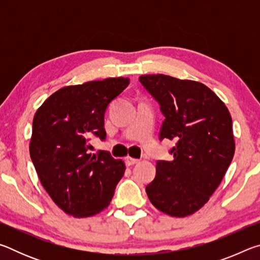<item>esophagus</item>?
I'll return each instance as SVG.
<instances>
[{
    "label": "esophagus",
    "instance_id": "obj_1",
    "mask_svg": "<svg viewBox=\"0 0 260 260\" xmlns=\"http://www.w3.org/2000/svg\"><path fill=\"white\" fill-rule=\"evenodd\" d=\"M140 161V159H136V158H132V157H126V164L131 166V165H134V164H138Z\"/></svg>",
    "mask_w": 260,
    "mask_h": 260
}]
</instances>
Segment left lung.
I'll return each mask as SVG.
<instances>
[{"instance_id":"8db88e82","label":"left lung","mask_w":260,"mask_h":260,"mask_svg":"<svg viewBox=\"0 0 260 260\" xmlns=\"http://www.w3.org/2000/svg\"><path fill=\"white\" fill-rule=\"evenodd\" d=\"M139 81L165 117L159 140L175 141L173 160L157 161L147 195L161 212L187 217L209 201L234 157L231 113L201 82L164 74L141 76Z\"/></svg>"}]
</instances>
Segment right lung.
Segmentation results:
<instances>
[{"label": "right lung", "instance_id": "add662e5", "mask_svg": "<svg viewBox=\"0 0 260 260\" xmlns=\"http://www.w3.org/2000/svg\"><path fill=\"white\" fill-rule=\"evenodd\" d=\"M128 85V78H109L64 87L35 113L30 159L43 188L65 213L90 217L112 200L126 166L109 151L90 153L89 140L107 138L104 113Z\"/></svg>", "mask_w": 260, "mask_h": 260}]
</instances>
